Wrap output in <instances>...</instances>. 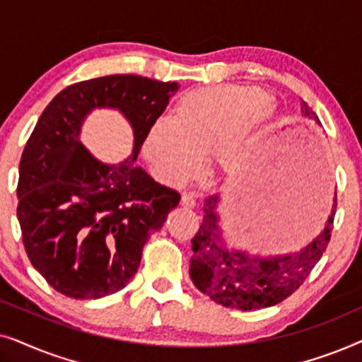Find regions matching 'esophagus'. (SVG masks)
<instances>
[{
    "label": "esophagus",
    "mask_w": 362,
    "mask_h": 362,
    "mask_svg": "<svg viewBox=\"0 0 362 362\" xmlns=\"http://www.w3.org/2000/svg\"><path fill=\"white\" fill-rule=\"evenodd\" d=\"M181 206L186 207V209H192V207L196 206L194 194H191V192H185V194L181 196Z\"/></svg>",
    "instance_id": "1"
}]
</instances>
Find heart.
Returning <instances> with one entry per match:
<instances>
[{
    "label": "heart",
    "mask_w": 362,
    "mask_h": 362,
    "mask_svg": "<svg viewBox=\"0 0 362 362\" xmlns=\"http://www.w3.org/2000/svg\"><path fill=\"white\" fill-rule=\"evenodd\" d=\"M270 117V95L260 88H194L175 103L171 118H158L148 127L143 155L168 185L189 177L197 170L199 155H206L211 170L230 171Z\"/></svg>",
    "instance_id": "1"
}]
</instances>
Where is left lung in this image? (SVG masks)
Returning a JSON list of instances; mask_svg holds the SVG:
<instances>
[{
    "instance_id": "1",
    "label": "left lung",
    "mask_w": 362,
    "mask_h": 362,
    "mask_svg": "<svg viewBox=\"0 0 362 362\" xmlns=\"http://www.w3.org/2000/svg\"><path fill=\"white\" fill-rule=\"evenodd\" d=\"M301 113L320 123L306 102L301 105ZM217 201L219 196H211L204 201L202 224L191 240L189 275L196 288L212 301L242 311L269 308L300 288L328 247L338 206L334 194L333 211L326 227L303 249L262 259L240 250L226 249L219 217L216 214Z\"/></svg>"
}]
</instances>
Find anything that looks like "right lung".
Segmentation results:
<instances>
[{
    "label": "right lung",
    "mask_w": 362,
    "mask_h": 362,
    "mask_svg": "<svg viewBox=\"0 0 362 362\" xmlns=\"http://www.w3.org/2000/svg\"><path fill=\"white\" fill-rule=\"evenodd\" d=\"M177 90L176 82L105 76L66 87L39 117L19 161L18 221L33 267L59 293L97 300L125 288L180 202L135 166L148 127ZM103 106L134 128V153L118 165L95 160L78 140L85 117Z\"/></svg>",
    "instance_id": "obj_1"
}]
</instances>
